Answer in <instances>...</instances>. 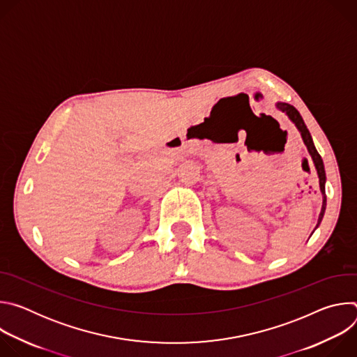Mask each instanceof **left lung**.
Instances as JSON below:
<instances>
[{"mask_svg": "<svg viewBox=\"0 0 357 357\" xmlns=\"http://www.w3.org/2000/svg\"><path fill=\"white\" fill-rule=\"evenodd\" d=\"M275 107L282 112L292 123L294 126L296 127V130L299 131L301 137H302V141L305 144V146H307L310 155L312 158V162L315 165V169H317V174H318V178H319V189H321V193H322V209H321V213H319V218H318V225L317 227L321 225L322 219H324V215H325V209H326V195H325V183H326V174H325V167H324V161L321 158V155L318 154V151L314 145V141H312V137L307 128V126H305L301 114L298 113V110L288 105V103H281V101H278V103H275ZM315 227V229H317Z\"/></svg>", "mask_w": 357, "mask_h": 357, "instance_id": "left-lung-1", "label": "left lung"}]
</instances>
